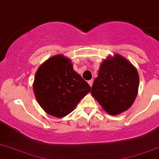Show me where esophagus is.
I'll list each match as a JSON object with an SVG mask.
<instances>
[{"label": "esophagus", "mask_w": 159, "mask_h": 159, "mask_svg": "<svg viewBox=\"0 0 159 159\" xmlns=\"http://www.w3.org/2000/svg\"><path fill=\"white\" fill-rule=\"evenodd\" d=\"M88 83H89V85H90L91 86V87H92V84H93V80H89V81H88Z\"/></svg>", "instance_id": "obj_1"}]
</instances>
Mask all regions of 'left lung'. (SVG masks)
<instances>
[{
  "label": "left lung",
  "instance_id": "8db88e82",
  "mask_svg": "<svg viewBox=\"0 0 159 159\" xmlns=\"http://www.w3.org/2000/svg\"><path fill=\"white\" fill-rule=\"evenodd\" d=\"M138 86L137 69L127 59L116 54L101 64L91 93L106 112L116 115L131 106Z\"/></svg>",
  "mask_w": 159,
  "mask_h": 159
}]
</instances>
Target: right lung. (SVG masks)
<instances>
[{"label": "right lung", "mask_w": 159, "mask_h": 159, "mask_svg": "<svg viewBox=\"0 0 159 159\" xmlns=\"http://www.w3.org/2000/svg\"><path fill=\"white\" fill-rule=\"evenodd\" d=\"M39 104L50 115L64 117L74 110L91 87L63 55L52 57L36 71L33 84Z\"/></svg>", "instance_id": "right-lung-1"}]
</instances>
